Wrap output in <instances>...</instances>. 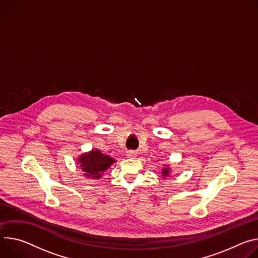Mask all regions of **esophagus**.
Listing matches in <instances>:
<instances>
[{"label":"esophagus","mask_w":258,"mask_h":258,"mask_svg":"<svg viewBox=\"0 0 258 258\" xmlns=\"http://www.w3.org/2000/svg\"><path fill=\"white\" fill-rule=\"evenodd\" d=\"M136 156H137V153L134 152V151H129V152H127V158L134 159Z\"/></svg>","instance_id":"esophagus-1"}]
</instances>
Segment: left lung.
Wrapping results in <instances>:
<instances>
[{
  "label": "left lung",
  "mask_w": 258,
  "mask_h": 258,
  "mask_svg": "<svg viewBox=\"0 0 258 258\" xmlns=\"http://www.w3.org/2000/svg\"><path fill=\"white\" fill-rule=\"evenodd\" d=\"M169 173H170V168H168V167H165L163 170H162V176H168L169 175Z\"/></svg>",
  "instance_id": "obj_1"
}]
</instances>
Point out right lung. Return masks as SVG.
Returning a JSON list of instances; mask_svg holds the SVG:
<instances>
[{"label": "right lung", "mask_w": 258, "mask_h": 258, "mask_svg": "<svg viewBox=\"0 0 258 258\" xmlns=\"http://www.w3.org/2000/svg\"><path fill=\"white\" fill-rule=\"evenodd\" d=\"M114 162L112 158L107 155H103L98 150H92L80 156L78 163L83 170L84 175L90 178H100L102 173L108 169Z\"/></svg>", "instance_id": "obj_1"}]
</instances>
